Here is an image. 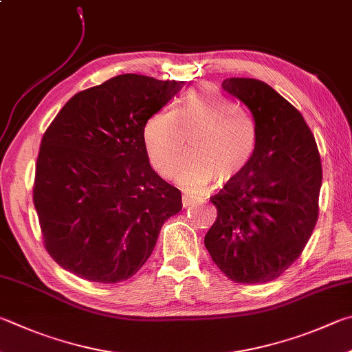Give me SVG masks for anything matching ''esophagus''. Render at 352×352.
<instances>
[{"instance_id": "esophagus-1", "label": "esophagus", "mask_w": 352, "mask_h": 352, "mask_svg": "<svg viewBox=\"0 0 352 352\" xmlns=\"http://www.w3.org/2000/svg\"><path fill=\"white\" fill-rule=\"evenodd\" d=\"M182 201H183V206L188 208V206H190V204H192V203H195V197H194V195L184 194L183 198H182Z\"/></svg>"}]
</instances>
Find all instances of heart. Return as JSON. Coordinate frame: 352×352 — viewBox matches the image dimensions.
<instances>
[{"instance_id": "obj_1", "label": "heart", "mask_w": 352, "mask_h": 352, "mask_svg": "<svg viewBox=\"0 0 352 352\" xmlns=\"http://www.w3.org/2000/svg\"><path fill=\"white\" fill-rule=\"evenodd\" d=\"M188 138L192 152L178 164L175 178L189 189L215 178L231 182L251 162L257 142L252 121L206 85L190 89L174 111H160L146 121L144 148L160 175H170Z\"/></svg>"}]
</instances>
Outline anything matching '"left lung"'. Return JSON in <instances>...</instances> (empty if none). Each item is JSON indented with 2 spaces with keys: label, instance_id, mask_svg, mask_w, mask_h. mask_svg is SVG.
Here are the masks:
<instances>
[{
  "label": "left lung",
  "instance_id": "1",
  "mask_svg": "<svg viewBox=\"0 0 352 352\" xmlns=\"http://www.w3.org/2000/svg\"><path fill=\"white\" fill-rule=\"evenodd\" d=\"M221 87L252 113L257 142L245 170L210 197L217 220L204 246L229 280L266 283L300 257L314 231L320 154L302 113L270 85L228 78Z\"/></svg>",
  "mask_w": 352,
  "mask_h": 352
}]
</instances>
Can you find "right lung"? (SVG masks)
I'll use <instances>...</instances> for the list:
<instances>
[{"label":"right lung","instance_id":"1","mask_svg":"<svg viewBox=\"0 0 352 352\" xmlns=\"http://www.w3.org/2000/svg\"><path fill=\"white\" fill-rule=\"evenodd\" d=\"M183 85L113 76L75 94L44 132L34 204L63 270L97 283L131 278L182 210L180 190L151 168L143 131Z\"/></svg>","mask_w":352,"mask_h":352}]
</instances>
